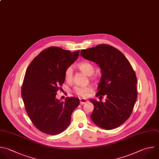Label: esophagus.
Instances as JSON below:
<instances>
[{
  "label": "esophagus",
  "mask_w": 159,
  "mask_h": 159,
  "mask_svg": "<svg viewBox=\"0 0 159 159\" xmlns=\"http://www.w3.org/2000/svg\"><path fill=\"white\" fill-rule=\"evenodd\" d=\"M87 101H88V100L85 99H80V101L81 104H83L86 103Z\"/></svg>",
  "instance_id": "esophagus-1"
}]
</instances>
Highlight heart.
<instances>
[{
    "mask_svg": "<svg viewBox=\"0 0 159 159\" xmlns=\"http://www.w3.org/2000/svg\"><path fill=\"white\" fill-rule=\"evenodd\" d=\"M78 68L83 71L84 74L88 76H91L94 72V65L88 61H82L77 65ZM73 68L70 66L66 68L65 72V80L70 83L73 79ZM93 91V88L91 86H75L74 88V92L78 96L80 97H86L89 93Z\"/></svg>",
    "mask_w": 159,
    "mask_h": 159,
    "instance_id": "heart-1",
    "label": "heart"
}]
</instances>
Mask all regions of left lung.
Instances as JSON below:
<instances>
[{
    "instance_id": "1",
    "label": "left lung",
    "mask_w": 159,
    "mask_h": 159,
    "mask_svg": "<svg viewBox=\"0 0 159 159\" xmlns=\"http://www.w3.org/2000/svg\"><path fill=\"white\" fill-rule=\"evenodd\" d=\"M86 60L101 69L96 96H106V102L90 99L94 107L91 119L98 126L111 130L122 124L130 116L137 97L136 75L126 57L106 44L81 51Z\"/></svg>"
}]
</instances>
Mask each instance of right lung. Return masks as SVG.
Returning <instances> with one entry per match:
<instances>
[{"mask_svg": "<svg viewBox=\"0 0 159 159\" xmlns=\"http://www.w3.org/2000/svg\"><path fill=\"white\" fill-rule=\"evenodd\" d=\"M75 52L57 47H49L38 55L29 65L22 86V97L27 113L41 132L57 135L69 125L71 114L80 99L66 97L65 102L56 98L65 82V72L77 60Z\"/></svg>", "mask_w": 159, "mask_h": 159, "instance_id": "right-lung-1", "label": "right lung"}]
</instances>
